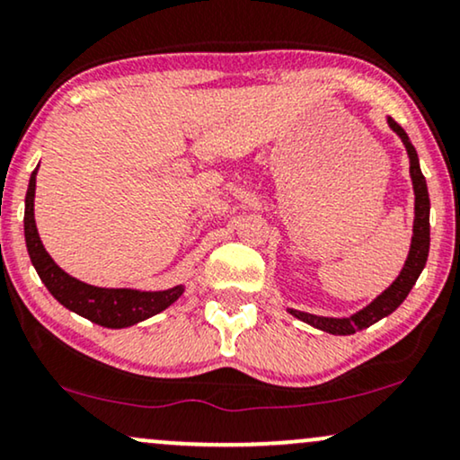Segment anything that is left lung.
Returning a JSON list of instances; mask_svg holds the SVG:
<instances>
[{
	"instance_id": "1",
	"label": "left lung",
	"mask_w": 460,
	"mask_h": 460,
	"mask_svg": "<svg viewBox=\"0 0 460 460\" xmlns=\"http://www.w3.org/2000/svg\"><path fill=\"white\" fill-rule=\"evenodd\" d=\"M386 122H389L393 133L402 139L410 158V177H412V188H414L412 243H410L408 258H405V264L402 268V272L397 274L395 281H393L383 294L376 297V300L369 302L366 308L357 310V313L350 314V317H319V314H310L296 308H288L289 314H294L296 319L317 327L321 332L333 333V336H350V333L366 330V327L378 323L380 319L389 317L393 310H395L399 304L408 297L410 289L414 288L416 279L420 277L422 268H425L427 258H429V243H431V236H429V208H431V202H429V190H427L425 175H422L420 171L419 154H416L408 133H405V130L399 127L393 118H386Z\"/></svg>"
}]
</instances>
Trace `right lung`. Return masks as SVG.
Returning a JSON list of instances; mask_svg holds the SVG:
<instances>
[{
    "label": "right lung",
    "instance_id": "right-lung-1",
    "mask_svg": "<svg viewBox=\"0 0 460 460\" xmlns=\"http://www.w3.org/2000/svg\"><path fill=\"white\" fill-rule=\"evenodd\" d=\"M35 175L31 172L29 188L25 196V243L29 258L35 270H38L41 283L71 313L80 314L93 323L110 327V330H122L141 321L163 313L172 302L183 294V285L164 291H139V289H113V288H94L84 281H77L63 270L50 253L41 244L38 226H35L33 200H35Z\"/></svg>",
    "mask_w": 460,
    "mask_h": 460
}]
</instances>
